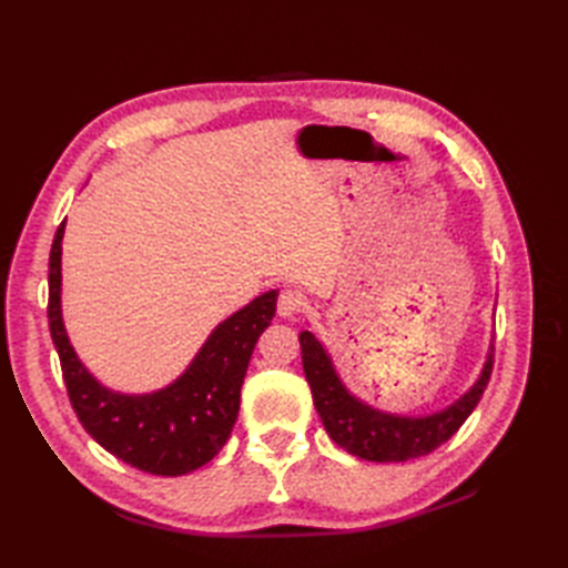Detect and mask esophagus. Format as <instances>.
I'll return each mask as SVG.
<instances>
[{
  "mask_svg": "<svg viewBox=\"0 0 568 568\" xmlns=\"http://www.w3.org/2000/svg\"><path fill=\"white\" fill-rule=\"evenodd\" d=\"M301 305H303V296L298 294V291L296 288H284L280 298H277V313H280V317H291Z\"/></svg>",
  "mask_w": 568,
  "mask_h": 568,
  "instance_id": "34e87169",
  "label": "esophagus"
}]
</instances>
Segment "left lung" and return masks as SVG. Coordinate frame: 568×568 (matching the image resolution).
Listing matches in <instances>:
<instances>
[{"label": "left lung", "instance_id": "obj_1", "mask_svg": "<svg viewBox=\"0 0 568 568\" xmlns=\"http://www.w3.org/2000/svg\"><path fill=\"white\" fill-rule=\"evenodd\" d=\"M303 372L311 384L317 415L336 445L367 462H407L434 453L467 417L484 395L493 372V343L474 386L432 415H393L359 400L338 376L332 355L313 332H301Z\"/></svg>", "mask_w": 568, "mask_h": 568}]
</instances>
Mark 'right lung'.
Here are the masks:
<instances>
[{"label":"right lung","instance_id":"1","mask_svg":"<svg viewBox=\"0 0 568 568\" xmlns=\"http://www.w3.org/2000/svg\"><path fill=\"white\" fill-rule=\"evenodd\" d=\"M65 220L49 253V332L61 359L68 398L80 424L101 448L130 467L156 476H182L211 462L227 443L239 415L242 384L253 348L277 311V288L222 320L196 357L151 393H120L82 365L61 313V242Z\"/></svg>","mask_w":568,"mask_h":568}]
</instances>
